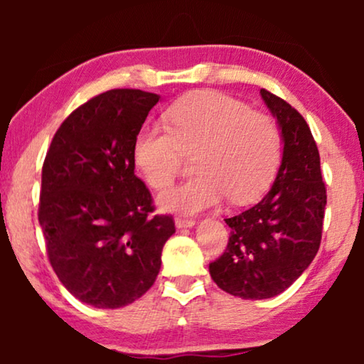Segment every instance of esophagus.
I'll return each mask as SVG.
<instances>
[{"instance_id": "34e87169", "label": "esophagus", "mask_w": 364, "mask_h": 364, "mask_svg": "<svg viewBox=\"0 0 364 364\" xmlns=\"http://www.w3.org/2000/svg\"><path fill=\"white\" fill-rule=\"evenodd\" d=\"M176 225L178 228H187L196 225V220L193 218H186V217H176Z\"/></svg>"}]
</instances>
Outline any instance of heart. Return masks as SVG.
Here are the masks:
<instances>
[{"mask_svg":"<svg viewBox=\"0 0 364 364\" xmlns=\"http://www.w3.org/2000/svg\"><path fill=\"white\" fill-rule=\"evenodd\" d=\"M168 127L146 124L134 141V162L156 191L176 178L183 154H193L196 177L159 196L162 210L197 213L227 196L235 203L255 200L275 177L282 134L268 114L218 91H196L167 112Z\"/></svg>","mask_w":364,"mask_h":364,"instance_id":"b5f03b06","label":"heart"}]
</instances>
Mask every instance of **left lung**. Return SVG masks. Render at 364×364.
<instances>
[{"label":"left lung","instance_id":"obj_1","mask_svg":"<svg viewBox=\"0 0 364 364\" xmlns=\"http://www.w3.org/2000/svg\"><path fill=\"white\" fill-rule=\"evenodd\" d=\"M260 94L282 131L280 168L260 202L225 218L227 248L208 265L218 288L243 300L280 295L306 270L320 248L326 207L320 152L306 121L282 97Z\"/></svg>","mask_w":364,"mask_h":364}]
</instances>
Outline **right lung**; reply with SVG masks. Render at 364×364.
Masks as SVG:
<instances>
[{
	"mask_svg": "<svg viewBox=\"0 0 364 364\" xmlns=\"http://www.w3.org/2000/svg\"><path fill=\"white\" fill-rule=\"evenodd\" d=\"M159 99L141 89L89 99L44 159L38 218L49 263L71 295L96 308L141 298L176 232L171 215H151V192L134 173V141Z\"/></svg>",
	"mask_w": 364,
	"mask_h": 364,
	"instance_id": "right-lung-1",
	"label": "right lung"
}]
</instances>
